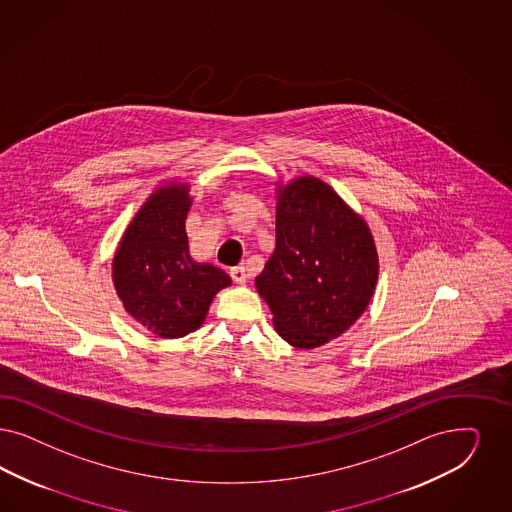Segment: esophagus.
Wrapping results in <instances>:
<instances>
[{
  "label": "esophagus",
  "mask_w": 512,
  "mask_h": 512,
  "mask_svg": "<svg viewBox=\"0 0 512 512\" xmlns=\"http://www.w3.org/2000/svg\"><path fill=\"white\" fill-rule=\"evenodd\" d=\"M230 278L234 280L236 283H246L247 282V274H246V266H234L232 270H230Z\"/></svg>",
  "instance_id": "1"
}]
</instances>
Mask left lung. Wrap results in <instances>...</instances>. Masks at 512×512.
Masks as SVG:
<instances>
[{
  "label": "left lung",
  "mask_w": 512,
  "mask_h": 512,
  "mask_svg": "<svg viewBox=\"0 0 512 512\" xmlns=\"http://www.w3.org/2000/svg\"><path fill=\"white\" fill-rule=\"evenodd\" d=\"M280 193L276 249L255 283L283 340L316 348L365 312L378 255L365 221L323 181L299 177Z\"/></svg>",
  "instance_id": "obj_1"
}]
</instances>
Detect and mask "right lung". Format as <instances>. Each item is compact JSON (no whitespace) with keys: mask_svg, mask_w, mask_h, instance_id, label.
<instances>
[{"mask_svg":"<svg viewBox=\"0 0 512 512\" xmlns=\"http://www.w3.org/2000/svg\"><path fill=\"white\" fill-rule=\"evenodd\" d=\"M187 185L162 187L124 232L113 261V282L130 316L162 338L196 331L215 293L230 285L217 266L189 257Z\"/></svg>","mask_w":512,"mask_h":512,"instance_id":"add662e5","label":"right lung"}]
</instances>
